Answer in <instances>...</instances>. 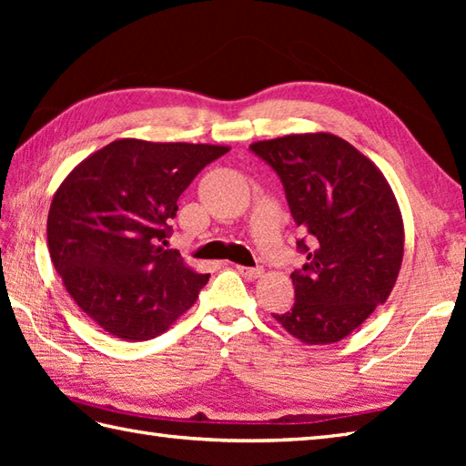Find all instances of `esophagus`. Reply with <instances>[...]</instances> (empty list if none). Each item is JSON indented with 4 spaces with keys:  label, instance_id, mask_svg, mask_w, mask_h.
Segmentation results:
<instances>
[{
    "label": "esophagus",
    "instance_id": "1",
    "mask_svg": "<svg viewBox=\"0 0 466 466\" xmlns=\"http://www.w3.org/2000/svg\"><path fill=\"white\" fill-rule=\"evenodd\" d=\"M236 270H238V274L244 276V279H248V280L260 279V276L264 274L262 268H248V266H236Z\"/></svg>",
    "mask_w": 466,
    "mask_h": 466
}]
</instances>
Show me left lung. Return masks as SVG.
I'll list each match as a JSON object with an SVG mask.
<instances>
[{
	"label": "left lung",
	"instance_id": "1",
	"mask_svg": "<svg viewBox=\"0 0 466 466\" xmlns=\"http://www.w3.org/2000/svg\"><path fill=\"white\" fill-rule=\"evenodd\" d=\"M284 184L294 222L310 234L294 306L272 314L304 344L339 342L389 299L404 254V224L384 174L342 137L316 132L254 142Z\"/></svg>",
	"mask_w": 466,
	"mask_h": 466
}]
</instances>
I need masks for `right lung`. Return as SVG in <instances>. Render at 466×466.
Instances as JSON below:
<instances>
[{
    "label": "right lung",
    "instance_id": "1",
    "mask_svg": "<svg viewBox=\"0 0 466 466\" xmlns=\"http://www.w3.org/2000/svg\"><path fill=\"white\" fill-rule=\"evenodd\" d=\"M230 147L122 137L77 164L54 194L47 248L74 302L122 340H150L210 279L166 250L177 198Z\"/></svg>",
    "mask_w": 466,
    "mask_h": 466
}]
</instances>
